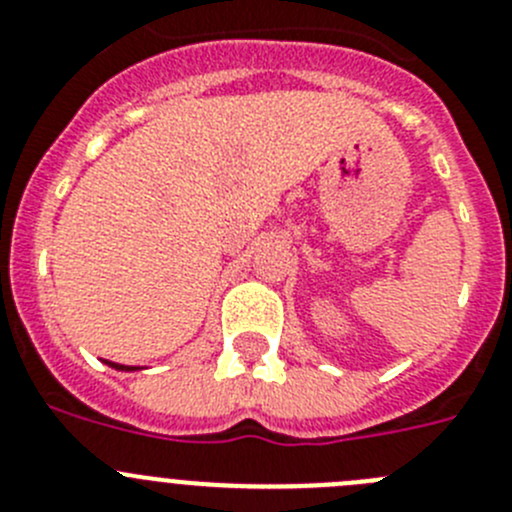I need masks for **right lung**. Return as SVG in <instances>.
<instances>
[{"label": "right lung", "mask_w": 512, "mask_h": 512, "mask_svg": "<svg viewBox=\"0 0 512 512\" xmlns=\"http://www.w3.org/2000/svg\"><path fill=\"white\" fill-rule=\"evenodd\" d=\"M109 365L116 370H137V365H119V363H109Z\"/></svg>", "instance_id": "1"}]
</instances>
